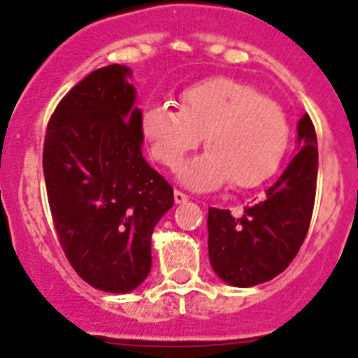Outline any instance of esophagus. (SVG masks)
<instances>
[{"label": "esophagus", "mask_w": 358, "mask_h": 358, "mask_svg": "<svg viewBox=\"0 0 358 358\" xmlns=\"http://www.w3.org/2000/svg\"><path fill=\"white\" fill-rule=\"evenodd\" d=\"M188 199V195L182 194L181 189H176V192H173V201H176V204H182V202H186Z\"/></svg>", "instance_id": "esophagus-1"}]
</instances>
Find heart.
Wrapping results in <instances>:
<instances>
[{
    "label": "heart",
    "mask_w": 358,
    "mask_h": 358,
    "mask_svg": "<svg viewBox=\"0 0 358 358\" xmlns=\"http://www.w3.org/2000/svg\"><path fill=\"white\" fill-rule=\"evenodd\" d=\"M141 131L152 157L176 169L199 143L208 148L179 170L185 185L213 189L229 179L236 188L262 185L280 166L289 147L287 115L252 85L217 77L189 85L179 109L169 103L148 106Z\"/></svg>",
    "instance_id": "1"
}]
</instances>
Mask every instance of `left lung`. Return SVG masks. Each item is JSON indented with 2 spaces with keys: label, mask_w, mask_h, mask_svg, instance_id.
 Returning a JSON list of instances; mask_svg holds the SVG:
<instances>
[{
  "label": "left lung",
  "mask_w": 358,
  "mask_h": 358,
  "mask_svg": "<svg viewBox=\"0 0 358 358\" xmlns=\"http://www.w3.org/2000/svg\"><path fill=\"white\" fill-rule=\"evenodd\" d=\"M299 150L264 199L235 218L208 211V252L220 280L255 287L273 280L296 258L308 233L317 186V138L308 115L297 123Z\"/></svg>",
  "instance_id": "1"
}]
</instances>
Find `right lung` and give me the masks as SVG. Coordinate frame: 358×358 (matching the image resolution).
<instances>
[{"mask_svg":"<svg viewBox=\"0 0 358 358\" xmlns=\"http://www.w3.org/2000/svg\"><path fill=\"white\" fill-rule=\"evenodd\" d=\"M120 64L94 69L53 110L43 170L57 238L75 273L103 292L148 276L152 231L173 189L141 152V110Z\"/></svg>","mask_w":358,"mask_h":358,"instance_id":"right-lung-1","label":"right lung"}]
</instances>
